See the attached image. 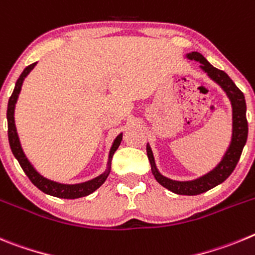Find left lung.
Wrapping results in <instances>:
<instances>
[{
    "mask_svg": "<svg viewBox=\"0 0 255 255\" xmlns=\"http://www.w3.org/2000/svg\"><path fill=\"white\" fill-rule=\"evenodd\" d=\"M187 57L189 59H194V61L199 62L202 70L205 71L213 81L217 82L224 89V91L230 99L231 107H233V138H231L230 146H229L228 151L225 153L224 159L212 171L196 179V180H190V182H176V180H171V179L165 178L164 175H161L157 170V167H156L152 151H151V147L148 144L146 150H147V157L151 164V171H152L156 180L162 187L176 194L197 196V194L205 193L211 188L221 184L222 182H225L230 176V174L235 169L248 138L247 104H245L244 94L234 84V81L229 77L228 73L213 67L210 62L198 52H192V53L187 54Z\"/></svg>",
    "mask_w": 255,
    "mask_h": 255,
    "instance_id": "left-lung-1",
    "label": "left lung"
}]
</instances>
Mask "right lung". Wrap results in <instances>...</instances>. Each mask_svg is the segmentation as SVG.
I'll return each instance as SVG.
<instances>
[{"label":"right lung","mask_w":255,"mask_h":255,"mask_svg":"<svg viewBox=\"0 0 255 255\" xmlns=\"http://www.w3.org/2000/svg\"><path fill=\"white\" fill-rule=\"evenodd\" d=\"M36 63L27 66L22 73L20 75V77L17 79L15 85V89L12 91V95L10 96V100H8L7 105V127H8V142H10V147L12 151L13 156H15L17 161H19L20 166L22 167L24 173L26 174L27 178L30 179L31 183L35 185L36 188L44 192V193L50 194L53 197H58V198H66V199H75V198H81V197L89 196L90 193L95 192L103 183L107 180L108 175L111 173V164H112V157H113L114 152L117 151V148L119 147L121 141H122V133L114 139L113 146L111 148V152H109V161H108V169L104 174L96 176V178L91 179L89 182L80 183V184H61V183L53 182V180H49V179L42 176L38 171L34 169L33 165L30 164V161L27 160V157L25 156L24 151L21 148V144H20L19 136H17V132H16V126H15V118H13V112H15V104L17 102V98H19L20 90H21L22 81H24L25 77L29 75L31 70L34 68Z\"/></svg>","instance_id":"add662e5"}]
</instances>
